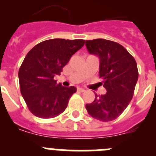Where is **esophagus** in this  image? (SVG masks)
I'll return each instance as SVG.
<instances>
[{
  "label": "esophagus",
  "mask_w": 156,
  "mask_h": 156,
  "mask_svg": "<svg viewBox=\"0 0 156 156\" xmlns=\"http://www.w3.org/2000/svg\"><path fill=\"white\" fill-rule=\"evenodd\" d=\"M77 90L79 92H84L85 90L83 88H77Z\"/></svg>",
  "instance_id": "obj_1"
}]
</instances>
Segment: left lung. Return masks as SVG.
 <instances>
[{"instance_id":"8db88e82","label":"left lung","mask_w":156,"mask_h":156,"mask_svg":"<svg viewBox=\"0 0 156 156\" xmlns=\"http://www.w3.org/2000/svg\"><path fill=\"white\" fill-rule=\"evenodd\" d=\"M89 53L100 58L99 76L103 79L105 94L95 95L87 111L93 118L102 122L114 120L129 104L137 79L138 70L134 58L126 48L114 41L105 39L86 41Z\"/></svg>"}]
</instances>
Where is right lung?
Listing matches in <instances>:
<instances>
[{"instance_id":"obj_1","label":"right lung","mask_w":156,"mask_h":156,"mask_svg":"<svg viewBox=\"0 0 156 156\" xmlns=\"http://www.w3.org/2000/svg\"><path fill=\"white\" fill-rule=\"evenodd\" d=\"M84 43L80 39H51L28 52L19 68V79L22 96L34 115L51 119L66 110L76 88L58 84L54 77L61 74L72 55Z\"/></svg>"}]
</instances>
